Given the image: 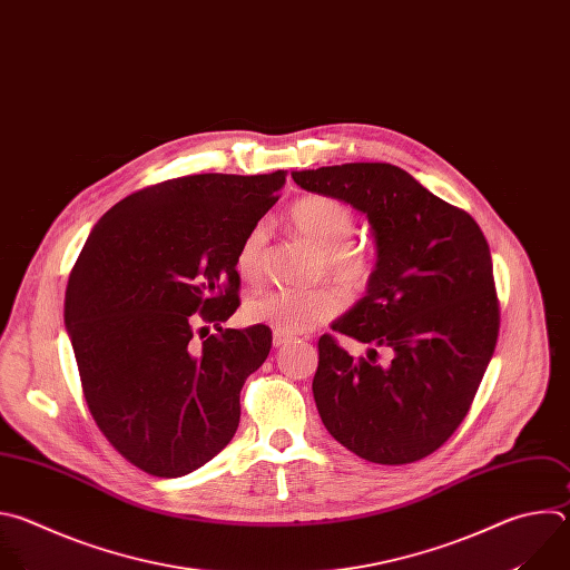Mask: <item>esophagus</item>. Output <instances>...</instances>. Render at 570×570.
<instances>
[{
    "instance_id": "obj_1",
    "label": "esophagus",
    "mask_w": 570,
    "mask_h": 570,
    "mask_svg": "<svg viewBox=\"0 0 570 570\" xmlns=\"http://www.w3.org/2000/svg\"><path fill=\"white\" fill-rule=\"evenodd\" d=\"M289 341H292V336H287V334H283V332H274V346H276V348L289 344Z\"/></svg>"
}]
</instances>
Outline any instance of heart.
Returning a JSON list of instances; mask_svg holds the SVG:
<instances>
[{
  "label": "heart",
  "mask_w": 570,
  "mask_h": 570,
  "mask_svg": "<svg viewBox=\"0 0 570 570\" xmlns=\"http://www.w3.org/2000/svg\"><path fill=\"white\" fill-rule=\"evenodd\" d=\"M294 229L321 254L316 278H330L351 296L366 294L380 272V254L373 245L353 240L357 229L355 210L327 195H305L289 208ZM236 269L247 283H261L267 272V229L256 224L240 240ZM346 296L330 285L309 289H269L245 303V318L263 323L283 334L312 330L336 316Z\"/></svg>",
  "instance_id": "obj_1"
}]
</instances>
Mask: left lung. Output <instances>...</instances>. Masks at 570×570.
<instances>
[{"label":"left lung","mask_w":570,"mask_h":570,"mask_svg":"<svg viewBox=\"0 0 570 570\" xmlns=\"http://www.w3.org/2000/svg\"><path fill=\"white\" fill-rule=\"evenodd\" d=\"M292 177L364 210L380 247L373 287L332 323L336 334L366 344L368 355H348L334 334L318 338V415L360 459H426L465 420L497 348L501 307L481 226L391 164H341Z\"/></svg>","instance_id":"8db88e82"}]
</instances>
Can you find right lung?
<instances>
[{
	"label": "right lung",
	"instance_id": "right-lung-1",
	"mask_svg": "<svg viewBox=\"0 0 570 570\" xmlns=\"http://www.w3.org/2000/svg\"><path fill=\"white\" fill-rule=\"evenodd\" d=\"M285 177L206 173L146 186L98 219L71 269L65 325L85 402L109 444L150 476L190 474L238 429L240 391L267 360L272 330L219 323L240 305V240Z\"/></svg>",
	"mask_w": 570,
	"mask_h": 570
}]
</instances>
